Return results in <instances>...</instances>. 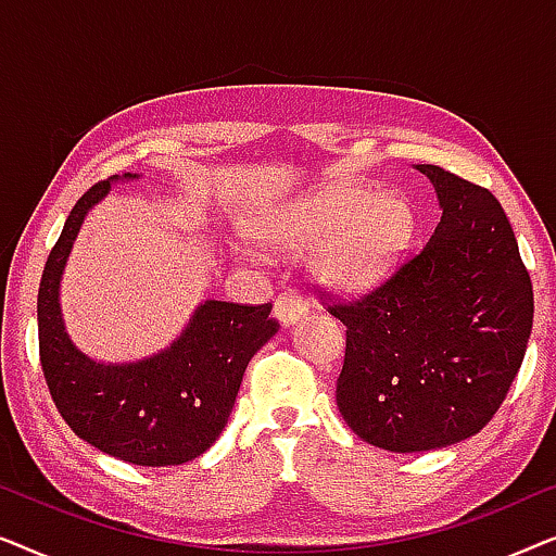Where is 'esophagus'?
<instances>
[{
	"mask_svg": "<svg viewBox=\"0 0 556 556\" xmlns=\"http://www.w3.org/2000/svg\"><path fill=\"white\" fill-rule=\"evenodd\" d=\"M306 311H308L306 308V301H303L301 295L293 293V291L278 293L276 303H273V314H276V318L283 326L295 324L301 316H306Z\"/></svg>",
	"mask_w": 556,
	"mask_h": 556,
	"instance_id": "esophagus-1",
	"label": "esophagus"
}]
</instances>
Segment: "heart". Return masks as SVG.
<instances>
[{
  "label": "heart",
  "mask_w": 556,
  "mask_h": 556,
  "mask_svg": "<svg viewBox=\"0 0 556 556\" xmlns=\"http://www.w3.org/2000/svg\"><path fill=\"white\" fill-rule=\"evenodd\" d=\"M261 232L280 248L318 249V273L333 286L362 288L382 276L413 235V210L400 197L371 189H333L261 219Z\"/></svg>",
  "instance_id": "obj_1"
}]
</instances>
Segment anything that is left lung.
<instances>
[{
    "label": "left lung",
    "instance_id": "1",
    "mask_svg": "<svg viewBox=\"0 0 556 556\" xmlns=\"http://www.w3.org/2000/svg\"><path fill=\"white\" fill-rule=\"evenodd\" d=\"M443 217L415 253L354 299L318 288L346 326L337 405L349 428L394 453L460 443L491 422L527 354L534 291L504 207L435 164Z\"/></svg>",
    "mask_w": 556,
    "mask_h": 556
}]
</instances>
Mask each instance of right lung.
<instances>
[{"mask_svg":"<svg viewBox=\"0 0 556 556\" xmlns=\"http://www.w3.org/2000/svg\"><path fill=\"white\" fill-rule=\"evenodd\" d=\"M109 187L98 181L75 202L45 263L37 291L42 375L58 413L86 443L134 466H179L219 438L248 362L278 321L270 303L204 301L185 333L151 359L113 367L80 354L60 318V273L83 217Z\"/></svg>","mask_w":556,"mask_h":556,"instance_id":"obj_1","label":"right lung"}]
</instances>
